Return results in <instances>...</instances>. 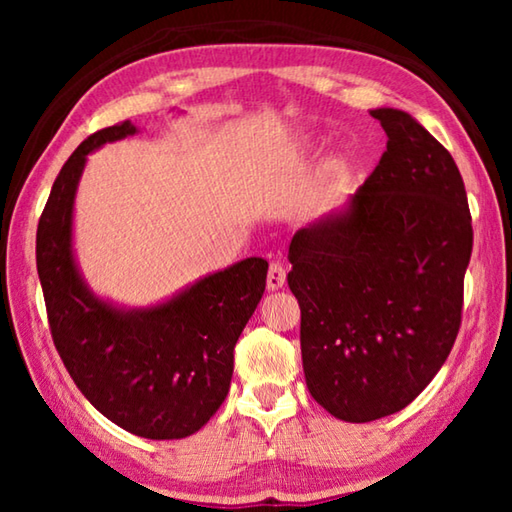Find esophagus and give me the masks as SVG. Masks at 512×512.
Returning a JSON list of instances; mask_svg holds the SVG:
<instances>
[{
  "label": "esophagus",
  "mask_w": 512,
  "mask_h": 512,
  "mask_svg": "<svg viewBox=\"0 0 512 512\" xmlns=\"http://www.w3.org/2000/svg\"><path fill=\"white\" fill-rule=\"evenodd\" d=\"M284 282H287V271H284V266L280 262H273L271 266H268V273H266L268 291L282 289Z\"/></svg>",
  "instance_id": "obj_1"
}]
</instances>
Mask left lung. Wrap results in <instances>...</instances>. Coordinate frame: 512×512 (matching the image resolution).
Instances as JSON below:
<instances>
[{
    "label": "left lung",
    "instance_id": "1",
    "mask_svg": "<svg viewBox=\"0 0 512 512\" xmlns=\"http://www.w3.org/2000/svg\"><path fill=\"white\" fill-rule=\"evenodd\" d=\"M370 115L388 137L375 171L348 210L298 230L289 246L307 388L345 422L402 411L443 368L474 239L445 146L402 110Z\"/></svg>",
    "mask_w": 512,
    "mask_h": 512
}]
</instances>
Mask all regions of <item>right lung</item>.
<instances>
[{"mask_svg":"<svg viewBox=\"0 0 512 512\" xmlns=\"http://www.w3.org/2000/svg\"><path fill=\"white\" fill-rule=\"evenodd\" d=\"M133 133L121 121L69 155L38 221L36 264L51 339L79 391L135 436L178 440L201 429L228 395L235 345L264 296L268 262L248 257L144 311L94 298L72 255L76 185L85 155Z\"/></svg>","mask_w":512,"mask_h":512,"instance_id":"obj_1","label":"right lung"}]
</instances>
